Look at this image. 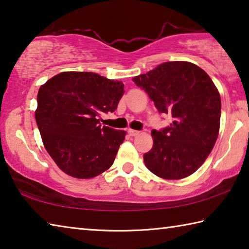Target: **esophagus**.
I'll list each match as a JSON object with an SVG mask.
<instances>
[{
  "instance_id": "1",
  "label": "esophagus",
  "mask_w": 249,
  "mask_h": 249,
  "mask_svg": "<svg viewBox=\"0 0 249 249\" xmlns=\"http://www.w3.org/2000/svg\"><path fill=\"white\" fill-rule=\"evenodd\" d=\"M128 134L129 136H137L140 134V130H135V129H128Z\"/></svg>"
}]
</instances>
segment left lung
<instances>
[{
  "label": "left lung",
  "mask_w": 249,
  "mask_h": 249,
  "mask_svg": "<svg viewBox=\"0 0 249 249\" xmlns=\"http://www.w3.org/2000/svg\"><path fill=\"white\" fill-rule=\"evenodd\" d=\"M133 81L172 122L153 129L154 145L144 154L154 175L178 180L192 175L213 149L220 130L221 96L209 74L195 64L169 61Z\"/></svg>",
  "instance_id": "obj_1"
}]
</instances>
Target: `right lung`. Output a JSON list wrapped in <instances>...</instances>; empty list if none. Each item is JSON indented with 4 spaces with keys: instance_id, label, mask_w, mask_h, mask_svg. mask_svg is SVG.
Wrapping results in <instances>:
<instances>
[{
    "instance_id": "1",
    "label": "right lung",
    "mask_w": 249,
    "mask_h": 249,
    "mask_svg": "<svg viewBox=\"0 0 249 249\" xmlns=\"http://www.w3.org/2000/svg\"><path fill=\"white\" fill-rule=\"evenodd\" d=\"M124 84L94 72L66 71L39 88L36 123L50 157L74 178H93L113 165L124 130L100 124L113 113Z\"/></svg>"
}]
</instances>
